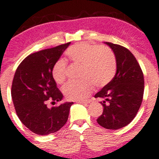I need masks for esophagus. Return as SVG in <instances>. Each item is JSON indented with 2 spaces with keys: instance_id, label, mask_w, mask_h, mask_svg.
<instances>
[{
  "instance_id": "obj_1",
  "label": "esophagus",
  "mask_w": 159,
  "mask_h": 159,
  "mask_svg": "<svg viewBox=\"0 0 159 159\" xmlns=\"http://www.w3.org/2000/svg\"><path fill=\"white\" fill-rule=\"evenodd\" d=\"M78 103H80V104H87L89 103L88 101H77Z\"/></svg>"
}]
</instances>
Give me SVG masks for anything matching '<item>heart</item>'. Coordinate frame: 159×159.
Instances as JSON below:
<instances>
[{"instance_id": "1", "label": "heart", "mask_w": 159, "mask_h": 159, "mask_svg": "<svg viewBox=\"0 0 159 159\" xmlns=\"http://www.w3.org/2000/svg\"><path fill=\"white\" fill-rule=\"evenodd\" d=\"M69 61L80 66V81L69 82L63 88L66 98L70 101L85 99L91 93L93 84L97 87L106 86L112 81L116 72V60L114 54L106 46L77 43L66 51ZM67 64L59 60L53 66L52 75L58 84L66 79Z\"/></svg>"}]
</instances>
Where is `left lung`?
I'll return each instance as SVG.
<instances>
[{"mask_svg": "<svg viewBox=\"0 0 159 159\" xmlns=\"http://www.w3.org/2000/svg\"><path fill=\"white\" fill-rule=\"evenodd\" d=\"M115 54L116 72L110 83L95 95L103 98L100 102L103 112L97 123L107 129L117 130L132 121L143 101L144 79L135 57L122 45L106 42Z\"/></svg>", "mask_w": 159, "mask_h": 159, "instance_id": "8db88e82", "label": "left lung"}]
</instances>
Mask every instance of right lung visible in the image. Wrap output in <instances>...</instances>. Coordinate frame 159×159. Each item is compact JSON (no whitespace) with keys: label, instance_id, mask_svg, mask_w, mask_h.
<instances>
[{"label":"right lung","instance_id":"obj_1","mask_svg":"<svg viewBox=\"0 0 159 159\" xmlns=\"http://www.w3.org/2000/svg\"><path fill=\"white\" fill-rule=\"evenodd\" d=\"M70 43L33 53L25 57L16 71L11 96L16 114L31 132L48 135L57 132L66 123L73 102L48 107L61 101L63 94L53 79V66Z\"/></svg>","mask_w":159,"mask_h":159}]
</instances>
